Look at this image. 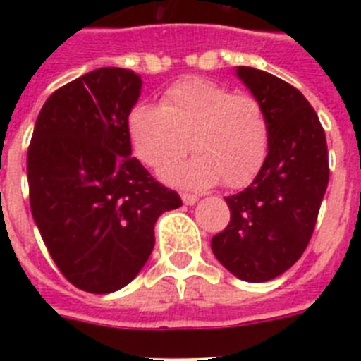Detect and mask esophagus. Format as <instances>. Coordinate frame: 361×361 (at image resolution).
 Returning a JSON list of instances; mask_svg holds the SVG:
<instances>
[{"mask_svg":"<svg viewBox=\"0 0 361 361\" xmlns=\"http://www.w3.org/2000/svg\"><path fill=\"white\" fill-rule=\"evenodd\" d=\"M197 200H199V197L197 195H191V193H183V202L186 204V206H193Z\"/></svg>","mask_w":361,"mask_h":361,"instance_id":"1","label":"esophagus"}]
</instances>
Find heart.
Returning <instances> with one entry per match:
<instances>
[{"mask_svg":"<svg viewBox=\"0 0 361 361\" xmlns=\"http://www.w3.org/2000/svg\"><path fill=\"white\" fill-rule=\"evenodd\" d=\"M128 133L135 157L157 173L180 161L191 141L195 157L166 178L193 190L220 180L228 188L245 186L266 162L271 142L269 119L257 97L199 78L171 86L161 108H133Z\"/></svg>","mask_w":361,"mask_h":361,"instance_id":"1","label":"heart"}]
</instances>
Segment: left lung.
I'll return each mask as SVG.
<instances>
[{"mask_svg":"<svg viewBox=\"0 0 361 361\" xmlns=\"http://www.w3.org/2000/svg\"><path fill=\"white\" fill-rule=\"evenodd\" d=\"M237 75L269 119V153L253 183L226 197L231 219L212 238L219 262L245 282H267L302 257L329 183L327 141L302 92L264 70Z\"/></svg>","mask_w":361,"mask_h":361,"instance_id":"obj_1","label":"left lung"}]
</instances>
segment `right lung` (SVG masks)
Instances as JSON below:
<instances>
[{"instance_id":"add662e5","label":"right lung","mask_w":361,"mask_h":361,"mask_svg":"<svg viewBox=\"0 0 361 361\" xmlns=\"http://www.w3.org/2000/svg\"><path fill=\"white\" fill-rule=\"evenodd\" d=\"M133 70L104 66L57 88L37 116L27 155L32 216L66 280L104 295L132 282L155 245L153 226L180 208L132 157Z\"/></svg>"}]
</instances>
